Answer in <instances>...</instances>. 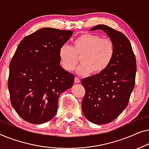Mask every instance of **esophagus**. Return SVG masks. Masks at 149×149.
Returning a JSON list of instances; mask_svg holds the SVG:
<instances>
[{
  "instance_id": "esophagus-1",
  "label": "esophagus",
  "mask_w": 149,
  "mask_h": 149,
  "mask_svg": "<svg viewBox=\"0 0 149 149\" xmlns=\"http://www.w3.org/2000/svg\"><path fill=\"white\" fill-rule=\"evenodd\" d=\"M74 82L76 83H79L81 82L80 79H79V77H75V79H74Z\"/></svg>"
}]
</instances>
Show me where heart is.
<instances>
[{"instance_id": "obj_1", "label": "heart", "mask_w": 149, "mask_h": 149, "mask_svg": "<svg viewBox=\"0 0 149 149\" xmlns=\"http://www.w3.org/2000/svg\"><path fill=\"white\" fill-rule=\"evenodd\" d=\"M115 45L109 38L97 34L85 33L73 40L72 46L64 45L59 50L61 66L66 71L74 70L81 55V62L77 68L80 75L100 74L108 68L115 56Z\"/></svg>"}]
</instances>
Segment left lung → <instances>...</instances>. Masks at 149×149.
I'll return each instance as SVG.
<instances>
[{
  "instance_id": "1",
  "label": "left lung",
  "mask_w": 149,
  "mask_h": 149,
  "mask_svg": "<svg viewBox=\"0 0 149 149\" xmlns=\"http://www.w3.org/2000/svg\"><path fill=\"white\" fill-rule=\"evenodd\" d=\"M102 30L115 45V56L104 71L83 79L85 89L82 111L85 118L95 124L113 121L129 102L135 85L136 58L128 38L108 26H95L90 31Z\"/></svg>"
}]
</instances>
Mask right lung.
I'll return each mask as SVG.
<instances>
[{
	"label": "right lung",
	"instance_id": "right-lung-1",
	"mask_svg": "<svg viewBox=\"0 0 149 149\" xmlns=\"http://www.w3.org/2000/svg\"><path fill=\"white\" fill-rule=\"evenodd\" d=\"M71 30L43 28L24 37L9 65L11 104L28 123L41 124L56 115L60 95L72 87L74 76L61 66L59 50Z\"/></svg>",
	"mask_w": 149,
	"mask_h": 149
}]
</instances>
